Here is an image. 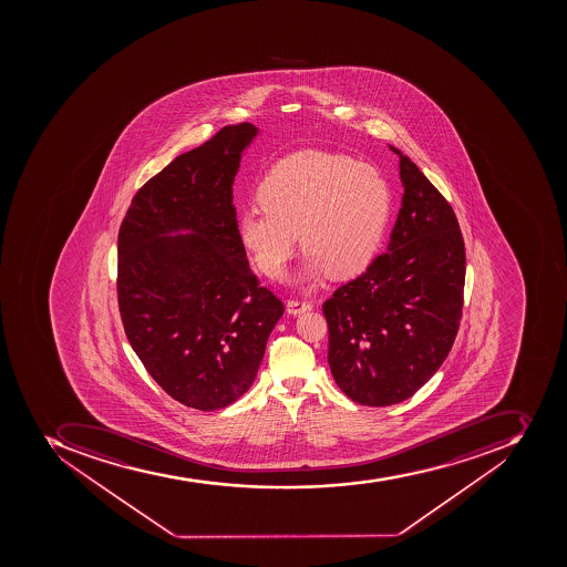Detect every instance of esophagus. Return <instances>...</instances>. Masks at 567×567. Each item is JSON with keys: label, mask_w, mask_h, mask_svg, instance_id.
Here are the masks:
<instances>
[{"label": "esophagus", "mask_w": 567, "mask_h": 567, "mask_svg": "<svg viewBox=\"0 0 567 567\" xmlns=\"http://www.w3.org/2000/svg\"><path fill=\"white\" fill-rule=\"evenodd\" d=\"M310 308H312V305L307 303V301H299V299L287 301V313H290V316H301V313L307 312Z\"/></svg>", "instance_id": "1"}]
</instances>
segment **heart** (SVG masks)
Returning a JSON list of instances; mask_svg holds the SVG:
<instances>
[{
	"instance_id": "obj_1",
	"label": "heart",
	"mask_w": 567,
	"mask_h": 567,
	"mask_svg": "<svg viewBox=\"0 0 567 567\" xmlns=\"http://www.w3.org/2000/svg\"><path fill=\"white\" fill-rule=\"evenodd\" d=\"M262 210L237 219V237L255 266L280 278L299 241L307 250L299 281L312 286L365 271L392 215V189L380 169L343 154L299 151L278 161L257 187Z\"/></svg>"
}]
</instances>
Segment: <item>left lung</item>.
<instances>
[{
    "mask_svg": "<svg viewBox=\"0 0 567 567\" xmlns=\"http://www.w3.org/2000/svg\"><path fill=\"white\" fill-rule=\"evenodd\" d=\"M401 209L386 254L322 305L334 383L363 406H392L451 352L463 310V236L451 204L399 148Z\"/></svg>",
    "mask_w": 567,
    "mask_h": 567,
    "instance_id": "8db88e82",
    "label": "left lung"
}]
</instances>
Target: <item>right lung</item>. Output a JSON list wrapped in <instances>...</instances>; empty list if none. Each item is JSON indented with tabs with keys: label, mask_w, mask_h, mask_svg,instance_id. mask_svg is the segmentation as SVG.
I'll return each instance as SVG.
<instances>
[{
	"label": "right lung",
	"mask_w": 567,
	"mask_h": 567,
	"mask_svg": "<svg viewBox=\"0 0 567 567\" xmlns=\"http://www.w3.org/2000/svg\"><path fill=\"white\" fill-rule=\"evenodd\" d=\"M254 124L227 125L134 195L118 233V308L131 348L169 398L200 411L248 392L284 305L237 237L233 184Z\"/></svg>",
	"instance_id": "obj_1"
}]
</instances>
